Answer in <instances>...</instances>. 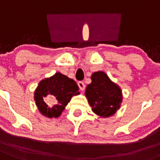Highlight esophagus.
<instances>
[{
  "instance_id": "obj_1",
  "label": "esophagus",
  "mask_w": 160,
  "mask_h": 160,
  "mask_svg": "<svg viewBox=\"0 0 160 160\" xmlns=\"http://www.w3.org/2000/svg\"><path fill=\"white\" fill-rule=\"evenodd\" d=\"M78 86H79V88H80V89L81 90V91H83V90L84 89V88H85V85H84V82H82V81L78 82Z\"/></svg>"
}]
</instances>
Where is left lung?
Segmentation results:
<instances>
[{
    "mask_svg": "<svg viewBox=\"0 0 160 160\" xmlns=\"http://www.w3.org/2000/svg\"><path fill=\"white\" fill-rule=\"evenodd\" d=\"M91 80L87 85L84 94L93 112L102 118L114 115L122 102L120 86L101 71L93 72Z\"/></svg>",
    "mask_w": 160,
    "mask_h": 160,
    "instance_id": "left-lung-1",
    "label": "left lung"
}]
</instances>
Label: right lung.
<instances>
[{"label": "right lung", "instance_id": "obj_1", "mask_svg": "<svg viewBox=\"0 0 160 160\" xmlns=\"http://www.w3.org/2000/svg\"><path fill=\"white\" fill-rule=\"evenodd\" d=\"M78 94L80 92L76 81L57 72L38 83L33 93V99L42 116L56 118L62 115L71 98Z\"/></svg>", "mask_w": 160, "mask_h": 160}]
</instances>
